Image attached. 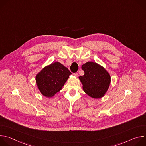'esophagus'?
Listing matches in <instances>:
<instances>
[{"instance_id":"esophagus-1","label":"esophagus","mask_w":146,"mask_h":146,"mask_svg":"<svg viewBox=\"0 0 146 146\" xmlns=\"http://www.w3.org/2000/svg\"><path fill=\"white\" fill-rule=\"evenodd\" d=\"M74 76H75V77H77L78 76V74L77 73H74Z\"/></svg>"}]
</instances>
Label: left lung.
<instances>
[{
	"instance_id": "1",
	"label": "left lung",
	"mask_w": 146,
	"mask_h": 146,
	"mask_svg": "<svg viewBox=\"0 0 146 146\" xmlns=\"http://www.w3.org/2000/svg\"><path fill=\"white\" fill-rule=\"evenodd\" d=\"M81 69L84 71V74L78 78L82 85L83 91L94 99L103 97L111 83L109 73L102 66L91 61L82 65Z\"/></svg>"
}]
</instances>
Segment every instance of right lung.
I'll return each instance as SVG.
<instances>
[{
  "instance_id": "add662e5",
  "label": "right lung",
  "mask_w": 146,
  "mask_h": 146,
  "mask_svg": "<svg viewBox=\"0 0 146 146\" xmlns=\"http://www.w3.org/2000/svg\"><path fill=\"white\" fill-rule=\"evenodd\" d=\"M72 74L69 69L59 62H55L41 69L36 76L39 91L48 98L60 91Z\"/></svg>"
}]
</instances>
